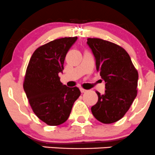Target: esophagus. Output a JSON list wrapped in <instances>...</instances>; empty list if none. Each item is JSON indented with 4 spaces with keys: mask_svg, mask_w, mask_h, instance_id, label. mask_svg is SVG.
I'll list each match as a JSON object with an SVG mask.
<instances>
[{
    "mask_svg": "<svg viewBox=\"0 0 155 155\" xmlns=\"http://www.w3.org/2000/svg\"><path fill=\"white\" fill-rule=\"evenodd\" d=\"M80 91H81V92H82V93H85V92L87 91V90H85V89L82 88V87H81Z\"/></svg>",
    "mask_w": 155,
    "mask_h": 155,
    "instance_id": "esophagus-1",
    "label": "esophagus"
}]
</instances>
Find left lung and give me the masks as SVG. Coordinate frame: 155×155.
Segmentation results:
<instances>
[{
    "label": "left lung",
    "instance_id": "obj_1",
    "mask_svg": "<svg viewBox=\"0 0 155 155\" xmlns=\"http://www.w3.org/2000/svg\"><path fill=\"white\" fill-rule=\"evenodd\" d=\"M96 68L106 82L105 93L97 91L98 101L91 107L97 120L111 124L123 118L137 94L138 72L121 46L99 38H87Z\"/></svg>",
    "mask_w": 155,
    "mask_h": 155
}]
</instances>
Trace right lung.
<instances>
[{
  "instance_id": "right-lung-1",
  "label": "right lung",
  "mask_w": 155,
  "mask_h": 155,
  "mask_svg": "<svg viewBox=\"0 0 155 155\" xmlns=\"http://www.w3.org/2000/svg\"><path fill=\"white\" fill-rule=\"evenodd\" d=\"M77 37L52 40L34 51L26 70L23 87L35 115L50 126L68 119L75 101L81 94L77 87L61 82L65 57Z\"/></svg>"
}]
</instances>
